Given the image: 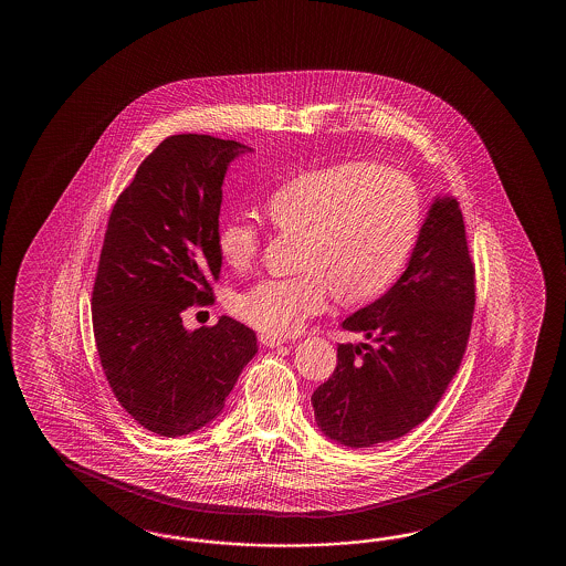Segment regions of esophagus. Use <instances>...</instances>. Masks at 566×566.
<instances>
[{"instance_id":"1","label":"esophagus","mask_w":566,"mask_h":566,"mask_svg":"<svg viewBox=\"0 0 566 566\" xmlns=\"http://www.w3.org/2000/svg\"><path fill=\"white\" fill-rule=\"evenodd\" d=\"M259 342H261L263 346H266V348H275V346L285 344V339H283V337L266 336V334H261V336H259Z\"/></svg>"}]
</instances>
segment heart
Listing matches in <instances>:
<instances>
[{
  "label": "heart",
  "mask_w": 566,
  "mask_h": 566,
  "mask_svg": "<svg viewBox=\"0 0 566 566\" xmlns=\"http://www.w3.org/2000/svg\"><path fill=\"white\" fill-rule=\"evenodd\" d=\"M266 222L297 239V275L265 279L232 310L261 334L283 337L322 313L332 291L344 305L380 297L409 263L422 227L421 193L402 169L342 161L307 169L266 196ZM261 227L227 218L217 230L224 265L242 273L261 253Z\"/></svg>",
  "instance_id": "heart-1"
}]
</instances>
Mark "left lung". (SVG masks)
<instances>
[{
    "label": "left lung",
    "mask_w": 566,
    "mask_h": 566,
    "mask_svg": "<svg viewBox=\"0 0 566 566\" xmlns=\"http://www.w3.org/2000/svg\"><path fill=\"white\" fill-rule=\"evenodd\" d=\"M475 265L458 200L429 210L407 271L344 319L374 344H339L336 370L313 390L315 421L342 446L373 447L421 424L458 374L470 342Z\"/></svg>",
    "instance_id": "8db88e82"
}]
</instances>
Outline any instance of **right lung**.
<instances>
[{
    "mask_svg": "<svg viewBox=\"0 0 566 566\" xmlns=\"http://www.w3.org/2000/svg\"><path fill=\"white\" fill-rule=\"evenodd\" d=\"M244 145L169 135L145 157L108 217L93 285V332L120 407L159 437L205 427L224 409L256 337L222 315L186 332L181 312L214 303L222 180Z\"/></svg>",
    "mask_w": 566,
    "mask_h": 566,
    "instance_id": "1",
    "label": "right lung"
}]
</instances>
